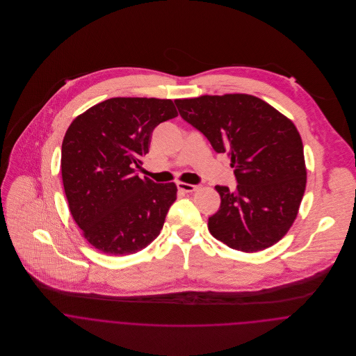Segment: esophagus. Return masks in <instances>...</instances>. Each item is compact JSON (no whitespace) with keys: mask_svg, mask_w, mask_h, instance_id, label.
Instances as JSON below:
<instances>
[{"mask_svg":"<svg viewBox=\"0 0 356 356\" xmlns=\"http://www.w3.org/2000/svg\"><path fill=\"white\" fill-rule=\"evenodd\" d=\"M177 186H178L179 191H184V192H188V193L195 192V191L199 189L197 185H192V184H186V182H178Z\"/></svg>","mask_w":356,"mask_h":356,"instance_id":"34e87169","label":"esophagus"}]
</instances>
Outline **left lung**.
<instances>
[{
  "label": "left lung",
  "mask_w": 356,
  "mask_h": 356,
  "mask_svg": "<svg viewBox=\"0 0 356 356\" xmlns=\"http://www.w3.org/2000/svg\"><path fill=\"white\" fill-rule=\"evenodd\" d=\"M174 102L215 152L227 153L238 184L234 192L215 186L220 207L208 218L209 233L243 252L278 243L298 216L307 182L303 143L293 122L251 95Z\"/></svg>",
  "instance_id": "obj_1"
}]
</instances>
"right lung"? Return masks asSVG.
Masks as SVG:
<instances>
[{"instance_id": "add662e5", "label": "right lung", "mask_w": 356, "mask_h": 356, "mask_svg": "<svg viewBox=\"0 0 356 356\" xmlns=\"http://www.w3.org/2000/svg\"><path fill=\"white\" fill-rule=\"evenodd\" d=\"M175 116L171 100L115 97L76 116L65 131V197L75 223L96 250L136 254L160 234L177 200V185L141 179L136 168L149 152L153 129Z\"/></svg>"}]
</instances>
